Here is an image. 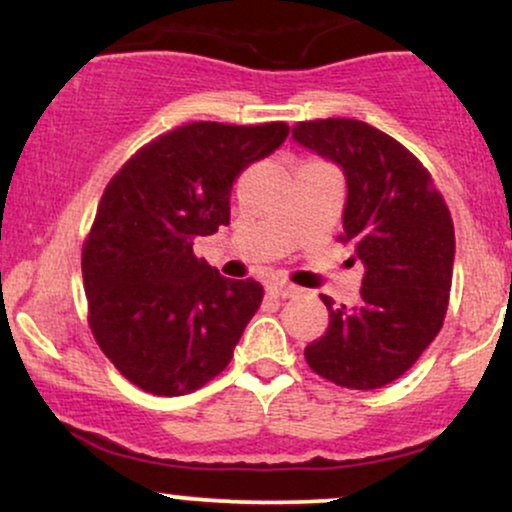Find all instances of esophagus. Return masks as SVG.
I'll return each mask as SVG.
<instances>
[{
    "label": "esophagus",
    "instance_id": "34e87169",
    "mask_svg": "<svg viewBox=\"0 0 512 512\" xmlns=\"http://www.w3.org/2000/svg\"><path fill=\"white\" fill-rule=\"evenodd\" d=\"M268 292L273 296H282V299H289V296H296L301 292L299 287L292 285V282H270Z\"/></svg>",
    "mask_w": 512,
    "mask_h": 512
}]
</instances>
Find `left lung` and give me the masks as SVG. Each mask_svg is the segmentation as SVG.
I'll return each mask as SVG.
<instances>
[{"instance_id":"obj_1","label":"left lung","mask_w":512,"mask_h":512,"mask_svg":"<svg viewBox=\"0 0 512 512\" xmlns=\"http://www.w3.org/2000/svg\"><path fill=\"white\" fill-rule=\"evenodd\" d=\"M301 147L344 170V235L365 268L361 299L330 311L327 332L306 346L313 372L346 389H377L413 368L444 325L456 256L449 206L410 151L353 118L306 121Z\"/></svg>"}]
</instances>
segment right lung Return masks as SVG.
Instances as JSON below:
<instances>
[{"instance_id":"add662e5","label":"right lung","mask_w":512,"mask_h":512,"mask_svg":"<svg viewBox=\"0 0 512 512\" xmlns=\"http://www.w3.org/2000/svg\"><path fill=\"white\" fill-rule=\"evenodd\" d=\"M287 123H187L113 175L82 246L90 327L118 372L156 396L204 387L230 363L263 301L194 256V237L230 225L239 173L287 140Z\"/></svg>"}]
</instances>
